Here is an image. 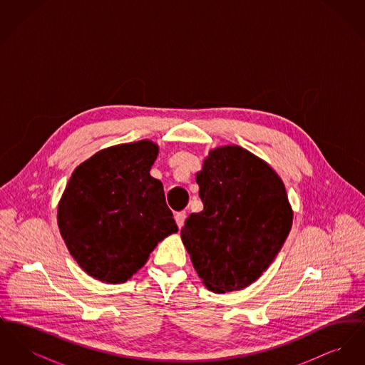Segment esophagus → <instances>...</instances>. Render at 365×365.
<instances>
[{
	"instance_id": "1",
	"label": "esophagus",
	"mask_w": 365,
	"mask_h": 365,
	"mask_svg": "<svg viewBox=\"0 0 365 365\" xmlns=\"http://www.w3.org/2000/svg\"><path fill=\"white\" fill-rule=\"evenodd\" d=\"M175 220H176V225L179 228H182L185 225V220H186V212H178L175 215Z\"/></svg>"
}]
</instances>
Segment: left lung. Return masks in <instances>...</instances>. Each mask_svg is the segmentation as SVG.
Segmentation results:
<instances>
[{"instance_id":"8db88e82","label":"left lung","mask_w":365,"mask_h":365,"mask_svg":"<svg viewBox=\"0 0 365 365\" xmlns=\"http://www.w3.org/2000/svg\"><path fill=\"white\" fill-rule=\"evenodd\" d=\"M195 180L204 209L180 231L191 262L213 293L245 289L269 267L292 230L284 185L265 161L237 145L210 150Z\"/></svg>"}]
</instances>
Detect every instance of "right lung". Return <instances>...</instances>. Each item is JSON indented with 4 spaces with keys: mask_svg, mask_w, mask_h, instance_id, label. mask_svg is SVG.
Instances as JSON below:
<instances>
[{
    "mask_svg": "<svg viewBox=\"0 0 365 365\" xmlns=\"http://www.w3.org/2000/svg\"><path fill=\"white\" fill-rule=\"evenodd\" d=\"M157 155L158 146L148 139L116 145L71 176L57 223L71 256L90 277L125 282L157 243L178 231L163 183L150 176Z\"/></svg>",
    "mask_w": 365,
    "mask_h": 365,
    "instance_id": "obj_1",
    "label": "right lung"
}]
</instances>
